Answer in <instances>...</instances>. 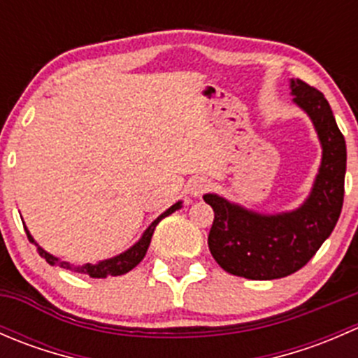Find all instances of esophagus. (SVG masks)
<instances>
[{"instance_id":"esophagus-1","label":"esophagus","mask_w":358,"mask_h":358,"mask_svg":"<svg viewBox=\"0 0 358 358\" xmlns=\"http://www.w3.org/2000/svg\"><path fill=\"white\" fill-rule=\"evenodd\" d=\"M209 189H211V180H208L206 176H197V178H194L189 185L190 194H192L194 197L202 196V194L208 192Z\"/></svg>"}]
</instances>
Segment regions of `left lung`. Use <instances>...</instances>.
<instances>
[{
    "instance_id": "left-lung-1",
    "label": "left lung",
    "mask_w": 358,
    "mask_h": 358,
    "mask_svg": "<svg viewBox=\"0 0 358 358\" xmlns=\"http://www.w3.org/2000/svg\"><path fill=\"white\" fill-rule=\"evenodd\" d=\"M291 93L317 129L322 164L312 194L301 208L280 215H258L215 194L204 201L215 211L208 246L225 272L251 280H272L298 272L313 258L338 223L345 196L346 143L329 102L301 79Z\"/></svg>"
}]
</instances>
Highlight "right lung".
I'll return each instance as SVG.
<instances>
[{"instance_id":"right-lung-1","label":"right lung","mask_w":358,"mask_h":358,"mask_svg":"<svg viewBox=\"0 0 358 358\" xmlns=\"http://www.w3.org/2000/svg\"><path fill=\"white\" fill-rule=\"evenodd\" d=\"M180 208H182V202H176V204H173L168 211H164L161 216H157V218L150 223L149 229L143 232L142 239H140L135 246L129 248L128 251H124L122 255L115 256V258L103 259V262H99V263H85V265H81V266H74L67 262H59V258H55V256H52L50 252H46L45 249L38 248V251H39V255H41L43 258L50 263V265H60L62 268L74 270V272H78V273H86V275L95 277V279H102V277H107V275H122V273L129 272V270L135 268V266L142 262L143 256H145V252H147V248H149V244H150V239H152V234H154V230H156L157 223L161 222L162 218H166V216L171 215V213H175L176 209H180ZM25 234H27V239L31 241V243H34V239H32V236L29 234L27 229H25Z\"/></svg>"}]
</instances>
